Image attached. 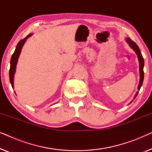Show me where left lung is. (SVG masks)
<instances>
[{"mask_svg": "<svg viewBox=\"0 0 152 152\" xmlns=\"http://www.w3.org/2000/svg\"><path fill=\"white\" fill-rule=\"evenodd\" d=\"M126 41L127 42L129 45L134 50L135 53H136L137 56H138V61H139V72H140V82H139V84L138 86V91H137L136 95L134 97V99L136 98L137 95H138V91H140V89L141 88L142 85V82H143V79H144V71H143V68H144V59H143L142 54H141V52L139 49V48L138 45H136V43L134 42V41H132L130 39V38L129 37H126ZM133 100L130 103H132Z\"/></svg>", "mask_w": 152, "mask_h": 152, "instance_id": "obj_1", "label": "left lung"}]
</instances>
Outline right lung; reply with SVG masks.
<instances>
[{
	"label": "right lung",
	"instance_id": "obj_1",
	"mask_svg": "<svg viewBox=\"0 0 152 152\" xmlns=\"http://www.w3.org/2000/svg\"><path fill=\"white\" fill-rule=\"evenodd\" d=\"M32 34H30L29 35H28L26 38L23 39V40H20L19 42L18 43V44L16 47L15 51H14V54L12 55L11 60H10V73H9L10 81V84H11L12 88H14V74H15V72H16V65H17L18 57H19V55L20 54V52H21L23 46L24 45L26 40L29 38V37L32 36Z\"/></svg>",
	"mask_w": 152,
	"mask_h": 152
}]
</instances>
